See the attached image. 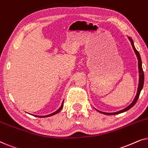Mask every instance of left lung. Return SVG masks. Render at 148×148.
Listing matches in <instances>:
<instances>
[{
	"mask_svg": "<svg viewBox=\"0 0 148 148\" xmlns=\"http://www.w3.org/2000/svg\"><path fill=\"white\" fill-rule=\"evenodd\" d=\"M129 40H130V42H131V45H132V46H133V50H134L135 54H136V55H137V59H138V67H139V81L138 88H137V94H136V96H135L134 100H133V102L131 103V104L129 105V106H128L127 107V108H124L122 110L119 111V112H113V113H107V112H100V111H99V110H97L98 111V112L102 113V114H107V115H114V114H120V113L124 112H125V111L129 110V109H130L131 108H132V107L135 104V103L137 102V100H138V98H139V94H140L141 91V90H142V88H143V84H144V74H143V68H142V62H141V59L140 54H139V52L137 51V50H136V48H135V46H134V44H133V40L131 39V38L129 37Z\"/></svg>",
	"mask_w": 148,
	"mask_h": 148,
	"instance_id": "left-lung-1",
	"label": "left lung"
}]
</instances>
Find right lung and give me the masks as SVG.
<instances>
[{
    "mask_svg": "<svg viewBox=\"0 0 148 148\" xmlns=\"http://www.w3.org/2000/svg\"><path fill=\"white\" fill-rule=\"evenodd\" d=\"M63 102H64V100L62 101V104H61V106L56 111H55V112H53V113H52V114H48V115H46V116H36V115H35V116H37V117H40V118H43V117H48V116H52V115H54V114H56V113H58V112H59L60 110H61V109L62 108V107H63Z\"/></svg>",
    "mask_w": 148,
    "mask_h": 148,
    "instance_id": "add662e5",
    "label": "right lung"
}]
</instances>
